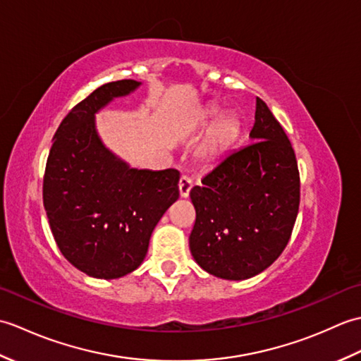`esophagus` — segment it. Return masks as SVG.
Listing matches in <instances>:
<instances>
[{
    "label": "esophagus",
    "instance_id": "1",
    "mask_svg": "<svg viewBox=\"0 0 361 361\" xmlns=\"http://www.w3.org/2000/svg\"><path fill=\"white\" fill-rule=\"evenodd\" d=\"M190 188H192V180L189 178L188 175H183L180 181H178V189H180V195L183 198L189 197V192H190Z\"/></svg>",
    "mask_w": 361,
    "mask_h": 361
}]
</instances>
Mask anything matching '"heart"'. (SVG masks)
Instances as JSON below:
<instances>
[{"instance_id": "1", "label": "heart", "mask_w": 361, "mask_h": 361, "mask_svg": "<svg viewBox=\"0 0 361 361\" xmlns=\"http://www.w3.org/2000/svg\"><path fill=\"white\" fill-rule=\"evenodd\" d=\"M203 144H202V158L208 163L224 158L226 153L233 150L237 140L240 136L242 121L240 116L234 111H224L217 104H209L197 113L194 124L197 127H208Z\"/></svg>"}]
</instances>
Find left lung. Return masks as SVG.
Masks as SVG:
<instances>
[{"label":"left lung","instance_id":"8db88e82","mask_svg":"<svg viewBox=\"0 0 361 361\" xmlns=\"http://www.w3.org/2000/svg\"><path fill=\"white\" fill-rule=\"evenodd\" d=\"M190 200L197 217L189 248L204 271L243 281L281 256L299 209V172L293 147L262 99H256L250 144L204 175Z\"/></svg>","mask_w":361,"mask_h":361}]
</instances>
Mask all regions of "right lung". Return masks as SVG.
I'll list each match as a JSON object with an SVG mask.
<instances>
[{
	"label": "right lung",
	"instance_id": "right-lung-1",
	"mask_svg": "<svg viewBox=\"0 0 361 361\" xmlns=\"http://www.w3.org/2000/svg\"><path fill=\"white\" fill-rule=\"evenodd\" d=\"M140 87L126 79L94 90L59 126L46 163L43 204L52 235L68 262L91 278L135 271L180 197L178 171L130 167L97 133L96 113Z\"/></svg>",
	"mask_w": 361,
	"mask_h": 361
}]
</instances>
